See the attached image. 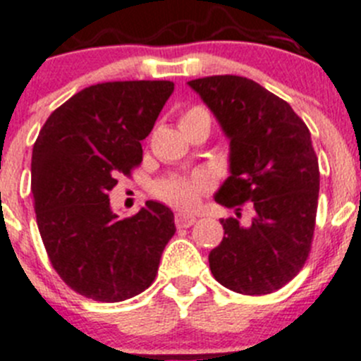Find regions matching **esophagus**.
Listing matches in <instances>:
<instances>
[{
    "label": "esophagus",
    "instance_id": "1",
    "mask_svg": "<svg viewBox=\"0 0 361 361\" xmlns=\"http://www.w3.org/2000/svg\"><path fill=\"white\" fill-rule=\"evenodd\" d=\"M174 223H176L178 228H188V226H192L196 223V217L187 216V214H176Z\"/></svg>",
    "mask_w": 361,
    "mask_h": 361
}]
</instances>
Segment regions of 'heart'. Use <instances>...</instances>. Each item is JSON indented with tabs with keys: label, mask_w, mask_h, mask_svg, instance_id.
<instances>
[{
	"label": "heart",
	"mask_w": 361,
	"mask_h": 361,
	"mask_svg": "<svg viewBox=\"0 0 361 361\" xmlns=\"http://www.w3.org/2000/svg\"><path fill=\"white\" fill-rule=\"evenodd\" d=\"M200 111H203V109H188V111H185V115L181 116V120ZM209 178L203 176V174H194V176H173L158 181V183L152 187V192H154V196H157L158 200L165 201V203L169 204H174L178 209H192L194 204L197 203V200H200L201 194L209 188Z\"/></svg>",
	"instance_id": "b5f03b06"
}]
</instances>
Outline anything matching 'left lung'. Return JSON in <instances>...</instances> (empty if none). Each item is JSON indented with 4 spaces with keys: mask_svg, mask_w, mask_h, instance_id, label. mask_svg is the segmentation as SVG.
<instances>
[{
    "mask_svg": "<svg viewBox=\"0 0 361 361\" xmlns=\"http://www.w3.org/2000/svg\"><path fill=\"white\" fill-rule=\"evenodd\" d=\"M188 86L230 140V176L216 201L237 217L221 219L225 237L210 252V271L235 293H274L311 252L320 173L310 129L286 100L246 77H203ZM246 200L252 221L243 226Z\"/></svg>",
    "mask_w": 361,
    "mask_h": 361,
    "instance_id": "8db88e82",
    "label": "left lung"
}]
</instances>
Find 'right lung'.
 Listing matches in <instances>:
<instances>
[{
    "instance_id": "right-lung-1",
    "label": "right lung",
    "mask_w": 361,
    "mask_h": 361,
    "mask_svg": "<svg viewBox=\"0 0 361 361\" xmlns=\"http://www.w3.org/2000/svg\"><path fill=\"white\" fill-rule=\"evenodd\" d=\"M174 84L124 80L84 87L55 109L32 151V194L51 266L71 290L99 302L142 293L174 235L173 210L147 201L118 219L108 192L142 161Z\"/></svg>"
}]
</instances>
